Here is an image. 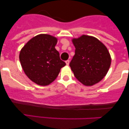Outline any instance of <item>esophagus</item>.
I'll return each instance as SVG.
<instances>
[{
	"label": "esophagus",
	"instance_id": "obj_1",
	"mask_svg": "<svg viewBox=\"0 0 129 129\" xmlns=\"http://www.w3.org/2000/svg\"><path fill=\"white\" fill-rule=\"evenodd\" d=\"M66 63L67 66H69V63H70V60H66Z\"/></svg>",
	"mask_w": 129,
	"mask_h": 129
}]
</instances>
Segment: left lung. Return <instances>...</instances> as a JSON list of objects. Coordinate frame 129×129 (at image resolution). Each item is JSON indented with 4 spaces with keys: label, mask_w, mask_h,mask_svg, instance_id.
Here are the masks:
<instances>
[{
    "label": "left lung",
    "mask_w": 129,
    "mask_h": 129,
    "mask_svg": "<svg viewBox=\"0 0 129 129\" xmlns=\"http://www.w3.org/2000/svg\"><path fill=\"white\" fill-rule=\"evenodd\" d=\"M75 54L70 63L74 75L85 86L97 84L107 75L111 56L107 47L94 37L82 35L72 39Z\"/></svg>",
    "instance_id": "1"
}]
</instances>
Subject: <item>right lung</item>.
Returning <instances> with one entry per match:
<instances>
[{
  "label": "right lung",
  "mask_w": 129,
  "mask_h": 129,
  "mask_svg": "<svg viewBox=\"0 0 129 129\" xmlns=\"http://www.w3.org/2000/svg\"><path fill=\"white\" fill-rule=\"evenodd\" d=\"M57 42L55 37L41 34L29 40L20 50L19 60L22 69L28 78L38 85H49L66 65L56 50Z\"/></svg>",
  "instance_id": "right-lung-1"
}]
</instances>
